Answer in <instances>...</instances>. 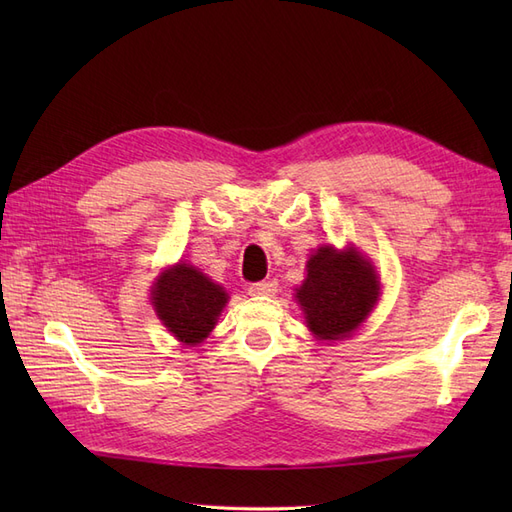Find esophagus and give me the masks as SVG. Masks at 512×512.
I'll return each mask as SVG.
<instances>
[{"label": "esophagus", "mask_w": 512, "mask_h": 512, "mask_svg": "<svg viewBox=\"0 0 512 512\" xmlns=\"http://www.w3.org/2000/svg\"><path fill=\"white\" fill-rule=\"evenodd\" d=\"M250 294L252 297H271V294H275L277 290V282L275 280H265V282H256V284H250Z\"/></svg>", "instance_id": "34e87169"}]
</instances>
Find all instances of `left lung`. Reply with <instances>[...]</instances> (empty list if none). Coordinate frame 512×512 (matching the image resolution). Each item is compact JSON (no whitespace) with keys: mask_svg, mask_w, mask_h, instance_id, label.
Listing matches in <instances>:
<instances>
[{"mask_svg":"<svg viewBox=\"0 0 512 512\" xmlns=\"http://www.w3.org/2000/svg\"><path fill=\"white\" fill-rule=\"evenodd\" d=\"M380 273L359 247L320 245L307 258L305 280L294 288L305 327L320 342H342L363 327L380 301Z\"/></svg>","mask_w":512,"mask_h":512,"instance_id":"8db88e82","label":"left lung"}]
</instances>
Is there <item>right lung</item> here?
<instances>
[{"mask_svg":"<svg viewBox=\"0 0 512 512\" xmlns=\"http://www.w3.org/2000/svg\"><path fill=\"white\" fill-rule=\"evenodd\" d=\"M149 294L153 312L183 346L203 344L230 299L224 286L183 260L164 267Z\"/></svg>","mask_w":512,"mask_h":512,"instance_id":"right-lung-1","label":"right lung"}]
</instances>
